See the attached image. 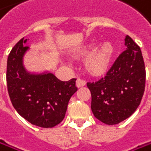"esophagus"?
<instances>
[{
	"instance_id": "esophagus-1",
	"label": "esophagus",
	"mask_w": 151,
	"mask_h": 151,
	"mask_svg": "<svg viewBox=\"0 0 151 151\" xmlns=\"http://www.w3.org/2000/svg\"><path fill=\"white\" fill-rule=\"evenodd\" d=\"M86 84V80L85 79H83V78H77V80H76V86H77V87H81V86H84Z\"/></svg>"
}]
</instances>
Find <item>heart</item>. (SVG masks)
Wrapping results in <instances>:
<instances>
[{
	"label": "heart",
	"instance_id": "heart-1",
	"mask_svg": "<svg viewBox=\"0 0 151 151\" xmlns=\"http://www.w3.org/2000/svg\"><path fill=\"white\" fill-rule=\"evenodd\" d=\"M93 50V47L85 49L83 51L84 55H89ZM114 53V47L110 43H104L102 47L96 49L89 57L87 60V66L93 73H101L109 65L110 59Z\"/></svg>",
	"mask_w": 151,
	"mask_h": 151
}]
</instances>
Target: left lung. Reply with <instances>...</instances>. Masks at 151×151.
I'll list each match as a JSON object with an SVG mask.
<instances>
[{
  "instance_id": "obj_1",
  "label": "left lung",
  "mask_w": 151,
  "mask_h": 151,
  "mask_svg": "<svg viewBox=\"0 0 151 151\" xmlns=\"http://www.w3.org/2000/svg\"><path fill=\"white\" fill-rule=\"evenodd\" d=\"M125 46L104 76L87 82L93 114L108 125L129 118L139 105L145 90L146 70L141 50L129 36L125 37Z\"/></svg>"
}]
</instances>
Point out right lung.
Segmentation results:
<instances>
[{"label":"right lung","mask_w":151,"mask_h":151,"mask_svg":"<svg viewBox=\"0 0 151 151\" xmlns=\"http://www.w3.org/2000/svg\"><path fill=\"white\" fill-rule=\"evenodd\" d=\"M21 39L12 49L7 61V87L18 114L33 125L52 128L65 118L67 104L76 92V78L61 81L53 74L28 73L22 58L29 47Z\"/></svg>","instance_id":"right-lung-1"}]
</instances>
